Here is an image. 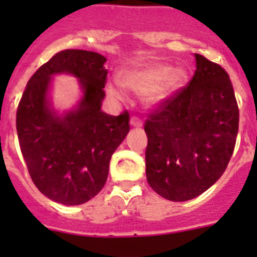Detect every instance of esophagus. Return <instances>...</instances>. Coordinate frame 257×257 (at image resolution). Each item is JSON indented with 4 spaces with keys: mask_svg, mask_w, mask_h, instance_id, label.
<instances>
[{
    "mask_svg": "<svg viewBox=\"0 0 257 257\" xmlns=\"http://www.w3.org/2000/svg\"><path fill=\"white\" fill-rule=\"evenodd\" d=\"M131 125L135 128H140V126H143V120L139 116H133L131 118Z\"/></svg>",
    "mask_w": 257,
    "mask_h": 257,
    "instance_id": "obj_1",
    "label": "esophagus"
}]
</instances>
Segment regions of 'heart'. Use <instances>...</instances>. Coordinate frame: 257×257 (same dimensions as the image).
Masks as SVG:
<instances>
[{"label": "heart", "instance_id": "1", "mask_svg": "<svg viewBox=\"0 0 257 257\" xmlns=\"http://www.w3.org/2000/svg\"><path fill=\"white\" fill-rule=\"evenodd\" d=\"M185 81L187 72L183 68H171L167 64H149L120 74L121 85L136 93H145L152 104L168 100L183 88ZM108 93L114 98L121 97L120 89L114 85L108 86Z\"/></svg>", "mask_w": 257, "mask_h": 257}]
</instances>
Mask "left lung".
I'll return each mask as SVG.
<instances>
[{
    "label": "left lung",
    "mask_w": 257,
    "mask_h": 257,
    "mask_svg": "<svg viewBox=\"0 0 257 257\" xmlns=\"http://www.w3.org/2000/svg\"><path fill=\"white\" fill-rule=\"evenodd\" d=\"M191 81L148 113L144 129L147 180L171 201H187L212 187L231 160L239 106L224 68L195 54Z\"/></svg>",
    "instance_id": "8db88e82"
}]
</instances>
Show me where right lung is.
I'll return each instance as SVG.
<instances>
[{
    "label": "right lung",
    "instance_id": "1",
    "mask_svg": "<svg viewBox=\"0 0 257 257\" xmlns=\"http://www.w3.org/2000/svg\"><path fill=\"white\" fill-rule=\"evenodd\" d=\"M105 61L94 52L61 50L30 77L18 104V143L30 177L41 193L65 205L86 203L104 188L110 157L131 128L128 110H101ZM57 73L73 74L84 89L80 105L62 117L47 106L50 77Z\"/></svg>",
    "mask_w": 257,
    "mask_h": 257
}]
</instances>
